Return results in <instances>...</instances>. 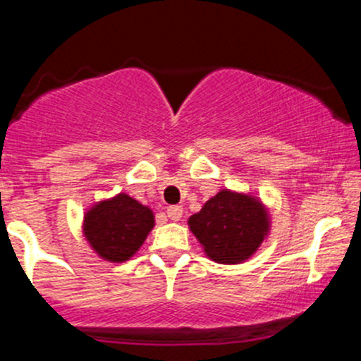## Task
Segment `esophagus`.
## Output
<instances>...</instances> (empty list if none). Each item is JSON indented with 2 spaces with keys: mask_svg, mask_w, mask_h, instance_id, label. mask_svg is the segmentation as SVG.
I'll use <instances>...</instances> for the list:
<instances>
[{
  "mask_svg": "<svg viewBox=\"0 0 361 361\" xmlns=\"http://www.w3.org/2000/svg\"><path fill=\"white\" fill-rule=\"evenodd\" d=\"M166 216H169L172 221H179L182 217V207L180 205H170L169 209H166Z\"/></svg>",
  "mask_w": 361,
  "mask_h": 361,
  "instance_id": "1",
  "label": "esophagus"
}]
</instances>
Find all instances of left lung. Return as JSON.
<instances>
[{
  "mask_svg": "<svg viewBox=\"0 0 361 361\" xmlns=\"http://www.w3.org/2000/svg\"><path fill=\"white\" fill-rule=\"evenodd\" d=\"M188 223L205 255L224 265L251 258L270 228L269 214L259 200L230 189L212 196Z\"/></svg>",
  "mask_w": 361,
  "mask_h": 361,
  "instance_id": "8db88e82",
  "label": "left lung"
}]
</instances>
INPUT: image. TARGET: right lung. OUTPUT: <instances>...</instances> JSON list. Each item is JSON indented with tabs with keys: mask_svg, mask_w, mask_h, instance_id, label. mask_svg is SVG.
<instances>
[{
	"mask_svg": "<svg viewBox=\"0 0 361 361\" xmlns=\"http://www.w3.org/2000/svg\"><path fill=\"white\" fill-rule=\"evenodd\" d=\"M154 226V214L131 196L98 202L84 216V235L99 258L112 263L130 259Z\"/></svg>",
	"mask_w": 361,
	"mask_h": 361,
	"instance_id": "add662e5",
	"label": "right lung"
}]
</instances>
